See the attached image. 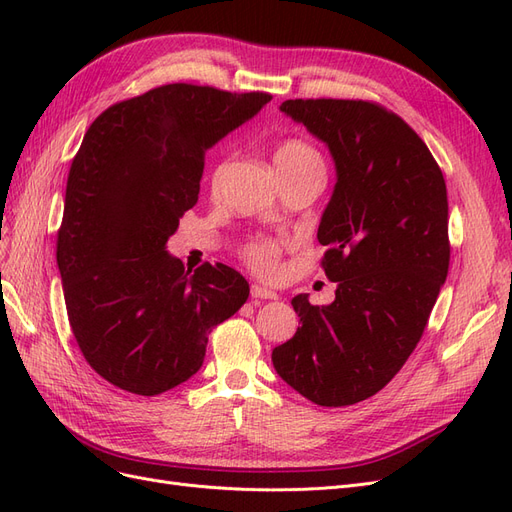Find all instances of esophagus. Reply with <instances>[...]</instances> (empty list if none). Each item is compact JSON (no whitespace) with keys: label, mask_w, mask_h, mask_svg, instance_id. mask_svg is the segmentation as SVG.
<instances>
[{"label":"esophagus","mask_w":512,"mask_h":512,"mask_svg":"<svg viewBox=\"0 0 512 512\" xmlns=\"http://www.w3.org/2000/svg\"><path fill=\"white\" fill-rule=\"evenodd\" d=\"M250 294H252V299H277V292H273V290H269V288H265V286H258V284H252V288H250Z\"/></svg>","instance_id":"1"}]
</instances>
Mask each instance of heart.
<instances>
[{"instance_id":"1","label":"heart","mask_w":512,"mask_h":512,"mask_svg":"<svg viewBox=\"0 0 512 512\" xmlns=\"http://www.w3.org/2000/svg\"><path fill=\"white\" fill-rule=\"evenodd\" d=\"M275 166L277 170H288V168H305V166H322V158L318 156V151L307 145L301 138H286L275 149ZM228 160H218L213 164L211 173H209V185L215 192L220 188V183L224 179ZM284 243L280 239H269V237H256L252 241H247L241 247V258L247 262L254 273L262 277H273L280 273V258H282Z\"/></svg>"}]
</instances>
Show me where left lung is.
Here are the masks:
<instances>
[{
	"mask_svg": "<svg viewBox=\"0 0 512 512\" xmlns=\"http://www.w3.org/2000/svg\"><path fill=\"white\" fill-rule=\"evenodd\" d=\"M282 111L329 145L337 183L318 226L331 305L292 299L301 327L273 348L294 391L327 408L376 395L404 367L448 273L444 175L408 123L369 100H286Z\"/></svg>",
	"mask_w": 512,
	"mask_h": 512,
	"instance_id": "1",
	"label": "left lung"
}]
</instances>
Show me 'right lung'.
Returning <instances> with one entry per match:
<instances>
[{"label": "right lung", "instance_id": "add662e5", "mask_svg": "<svg viewBox=\"0 0 512 512\" xmlns=\"http://www.w3.org/2000/svg\"><path fill=\"white\" fill-rule=\"evenodd\" d=\"M269 100L170 83L89 126L70 166L57 265L76 344L117 389L153 397L192 378L211 329L247 301L239 271H185L166 241L198 203L205 151Z\"/></svg>", "mask_w": 512, "mask_h": 512}]
</instances>
